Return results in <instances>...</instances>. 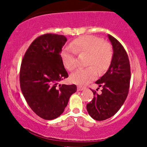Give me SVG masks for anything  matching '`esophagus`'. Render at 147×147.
<instances>
[{"label": "esophagus", "mask_w": 147, "mask_h": 147, "mask_svg": "<svg viewBox=\"0 0 147 147\" xmlns=\"http://www.w3.org/2000/svg\"><path fill=\"white\" fill-rule=\"evenodd\" d=\"M84 87H81V86H78V91H82V90H84Z\"/></svg>", "instance_id": "esophagus-1"}]
</instances>
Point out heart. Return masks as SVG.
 <instances>
[{
  "label": "heart",
  "mask_w": 147,
  "mask_h": 147,
  "mask_svg": "<svg viewBox=\"0 0 147 147\" xmlns=\"http://www.w3.org/2000/svg\"><path fill=\"white\" fill-rule=\"evenodd\" d=\"M75 52L78 54H87L86 65L90 66L75 71L70 75L71 82L78 85H85L94 80L97 75V69L102 72L107 70L111 65L113 51L109 44L94 35L80 37L72 42V46H67L60 53L65 67L72 71L77 67Z\"/></svg>",
  "instance_id": "1"
}]
</instances>
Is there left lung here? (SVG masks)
Returning a JSON list of instances; mask_svg holds the SVG:
<instances>
[{
	"label": "left lung",
	"instance_id": "left-lung-1",
	"mask_svg": "<svg viewBox=\"0 0 147 147\" xmlns=\"http://www.w3.org/2000/svg\"><path fill=\"white\" fill-rule=\"evenodd\" d=\"M108 38L113 47L112 63L106 73L96 81L102 88L101 94L92 90L94 97L87 105L89 115L97 121L109 119L119 111L128 95L131 79L127 52L116 38L110 35Z\"/></svg>",
	"mask_w": 147,
	"mask_h": 147
}]
</instances>
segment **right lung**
Segmentation results:
<instances>
[{"instance_id": "right-lung-1", "label": "right lung", "mask_w": 147, "mask_h": 147, "mask_svg": "<svg viewBox=\"0 0 147 147\" xmlns=\"http://www.w3.org/2000/svg\"><path fill=\"white\" fill-rule=\"evenodd\" d=\"M67 42L64 35L47 33L38 37L25 53L20 70L22 93L40 117L52 120L64 112L77 91L75 84H59L68 78L60 53Z\"/></svg>"}]
</instances>
